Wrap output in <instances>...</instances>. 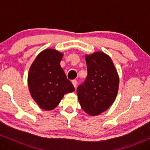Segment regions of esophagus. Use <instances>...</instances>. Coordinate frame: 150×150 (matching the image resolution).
<instances>
[{"mask_svg":"<svg viewBox=\"0 0 150 150\" xmlns=\"http://www.w3.org/2000/svg\"><path fill=\"white\" fill-rule=\"evenodd\" d=\"M72 83H73V85L74 87H75V88H76V87H77V80H72Z\"/></svg>","mask_w":150,"mask_h":150,"instance_id":"1","label":"esophagus"}]
</instances>
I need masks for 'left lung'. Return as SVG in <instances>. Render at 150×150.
Wrapping results in <instances>:
<instances>
[{
    "mask_svg": "<svg viewBox=\"0 0 150 150\" xmlns=\"http://www.w3.org/2000/svg\"><path fill=\"white\" fill-rule=\"evenodd\" d=\"M87 76L77 88L81 107L91 116L108 109L116 99L119 78L111 58L102 52L85 56Z\"/></svg>",
    "mask_w": 150,
    "mask_h": 150,
    "instance_id": "obj_1",
    "label": "left lung"
}]
</instances>
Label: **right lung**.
<instances>
[{
    "instance_id": "1",
    "label": "right lung",
    "mask_w": 150,
    "mask_h": 150,
    "mask_svg": "<svg viewBox=\"0 0 150 150\" xmlns=\"http://www.w3.org/2000/svg\"><path fill=\"white\" fill-rule=\"evenodd\" d=\"M63 54L54 49L41 52L31 65L28 85L31 95L42 109L52 110L58 106L64 94L75 87L60 65Z\"/></svg>"
}]
</instances>
